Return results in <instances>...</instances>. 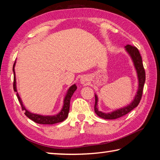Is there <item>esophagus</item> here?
<instances>
[{
    "instance_id": "34e87169",
    "label": "esophagus",
    "mask_w": 160,
    "mask_h": 160,
    "mask_svg": "<svg viewBox=\"0 0 160 160\" xmlns=\"http://www.w3.org/2000/svg\"><path fill=\"white\" fill-rule=\"evenodd\" d=\"M88 78L85 77V76H83L80 78V82L82 84H87V82H88Z\"/></svg>"
}]
</instances>
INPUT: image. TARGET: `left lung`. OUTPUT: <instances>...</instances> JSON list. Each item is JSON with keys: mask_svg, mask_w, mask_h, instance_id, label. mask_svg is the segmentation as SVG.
Listing matches in <instances>:
<instances>
[{"mask_svg": "<svg viewBox=\"0 0 160 160\" xmlns=\"http://www.w3.org/2000/svg\"><path fill=\"white\" fill-rule=\"evenodd\" d=\"M125 48L127 53L131 56L132 63L134 64L135 68L136 70L138 78V88L136 94H135L133 100L128 105L109 113H104L101 112V111H99L98 108H97L98 97H97V94H95L94 112H95L97 116L104 119H116L120 118L123 116H125L131 111L135 109V107H138V105L140 102V99H141L143 87H144L145 82V72L144 67H143L141 56H140L139 51L136 47H132L131 45H126Z\"/></svg>", "mask_w": 160, "mask_h": 160, "instance_id": "8db88e82", "label": "left lung"}]
</instances>
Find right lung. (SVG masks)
<instances>
[{
	"mask_svg": "<svg viewBox=\"0 0 160 160\" xmlns=\"http://www.w3.org/2000/svg\"><path fill=\"white\" fill-rule=\"evenodd\" d=\"M15 63H14L12 68L13 72H14V82H13V89H14L15 92L17 91V88H16V78H15ZM77 90V86L75 85V84L70 86L68 90L67 91L66 95L65 97L64 100H63V106L61 112L56 115L53 116H43V115H39L37 114V113H31L30 112L26 109L22 104V102L20 99V96H19V94L17 92V97L18 98L19 102H20L22 109L23 111H25V114L28 116L29 118H30L31 120L34 121L35 123H39V124H54L60 123L63 121L65 119H66L68 116L69 113V109H70V99L72 96V94L75 92V91Z\"/></svg>",
	"mask_w": 160,
	"mask_h": 160,
	"instance_id": "obj_1",
	"label": "right lung"
}]
</instances>
